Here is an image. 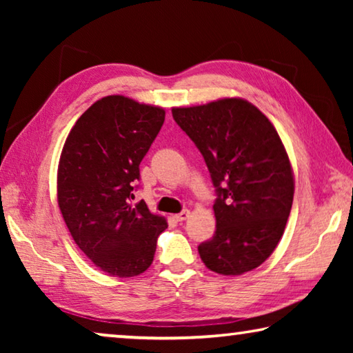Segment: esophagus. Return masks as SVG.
Segmentation results:
<instances>
[{
    "label": "esophagus",
    "instance_id": "obj_1",
    "mask_svg": "<svg viewBox=\"0 0 353 353\" xmlns=\"http://www.w3.org/2000/svg\"><path fill=\"white\" fill-rule=\"evenodd\" d=\"M188 216H190V210H182L181 213H177L174 218H176V221H179V223H181V221H185Z\"/></svg>",
    "mask_w": 353,
    "mask_h": 353
}]
</instances>
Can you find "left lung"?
<instances>
[{"label":"left lung","instance_id":"left-lung-1","mask_svg":"<svg viewBox=\"0 0 353 353\" xmlns=\"http://www.w3.org/2000/svg\"><path fill=\"white\" fill-rule=\"evenodd\" d=\"M172 118L199 149L216 190V232L199 244L202 261L223 276L255 270L282 238L294 194L290 159L276 128L238 98L177 107Z\"/></svg>","mask_w":353,"mask_h":353}]
</instances>
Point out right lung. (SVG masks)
<instances>
[{
    "instance_id": "add662e5",
    "label": "right lung",
    "mask_w": 353,
    "mask_h": 353,
    "mask_svg": "<svg viewBox=\"0 0 353 353\" xmlns=\"http://www.w3.org/2000/svg\"><path fill=\"white\" fill-rule=\"evenodd\" d=\"M163 121L160 107L113 94L82 113L62 149L57 201L65 224L82 252L113 277L145 272L168 227L143 201L132 204L140 163Z\"/></svg>"
}]
</instances>
